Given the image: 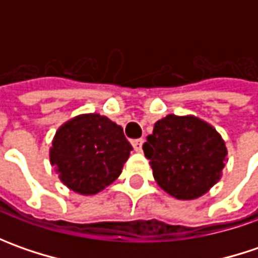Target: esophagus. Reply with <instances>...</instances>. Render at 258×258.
Masks as SVG:
<instances>
[{"label": "esophagus", "instance_id": "1", "mask_svg": "<svg viewBox=\"0 0 258 258\" xmlns=\"http://www.w3.org/2000/svg\"><path fill=\"white\" fill-rule=\"evenodd\" d=\"M142 145H144V139H135L132 141V146L136 152H141L142 151Z\"/></svg>", "mask_w": 258, "mask_h": 258}]
</instances>
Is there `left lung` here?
I'll return each instance as SVG.
<instances>
[{
    "label": "left lung",
    "mask_w": 258,
    "mask_h": 258,
    "mask_svg": "<svg viewBox=\"0 0 258 258\" xmlns=\"http://www.w3.org/2000/svg\"><path fill=\"white\" fill-rule=\"evenodd\" d=\"M155 181L178 200H195L220 181L227 161L223 138L195 116L168 114L144 144Z\"/></svg>",
    "instance_id": "left-lung-1"
}]
</instances>
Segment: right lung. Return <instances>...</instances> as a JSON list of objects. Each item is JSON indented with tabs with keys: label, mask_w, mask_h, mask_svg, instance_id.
<instances>
[{
	"label": "right lung",
	"mask_w": 258,
	"mask_h": 258,
	"mask_svg": "<svg viewBox=\"0 0 258 258\" xmlns=\"http://www.w3.org/2000/svg\"><path fill=\"white\" fill-rule=\"evenodd\" d=\"M131 151L122 126L99 113L80 114L55 132L50 162L70 189L93 195L120 175Z\"/></svg>",
	"instance_id": "obj_1"
}]
</instances>
